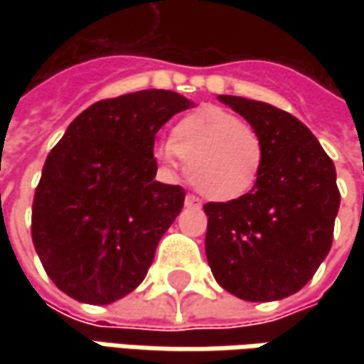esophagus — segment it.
Here are the masks:
<instances>
[{
  "mask_svg": "<svg viewBox=\"0 0 364 364\" xmlns=\"http://www.w3.org/2000/svg\"><path fill=\"white\" fill-rule=\"evenodd\" d=\"M184 204H186V206H194V208H198V206H200V200H198L194 194H188V196L184 198Z\"/></svg>",
  "mask_w": 364,
  "mask_h": 364,
  "instance_id": "1",
  "label": "esophagus"
}]
</instances>
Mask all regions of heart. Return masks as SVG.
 <instances>
[{
	"mask_svg": "<svg viewBox=\"0 0 364 364\" xmlns=\"http://www.w3.org/2000/svg\"><path fill=\"white\" fill-rule=\"evenodd\" d=\"M156 156L168 168L180 158L190 184L203 196L229 203L255 188L265 166V141L231 111L200 107L176 123L170 141L161 144Z\"/></svg>",
	"mask_w": 364,
	"mask_h": 364,
	"instance_id": "heart-1",
	"label": "heart"
}]
</instances>
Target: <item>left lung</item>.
Listing matches in <instances>:
<instances>
[{
	"instance_id": "8db88e82",
	"label": "left lung",
	"mask_w": 364,
	"mask_h": 364,
	"mask_svg": "<svg viewBox=\"0 0 364 364\" xmlns=\"http://www.w3.org/2000/svg\"><path fill=\"white\" fill-rule=\"evenodd\" d=\"M218 101L261 133L265 166L243 198L204 204L206 259L232 296L284 300L328 255L341 206L336 170L312 132L287 111L231 95Z\"/></svg>"
}]
</instances>
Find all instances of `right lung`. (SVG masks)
<instances>
[{"label":"right lung","instance_id":"1","mask_svg":"<svg viewBox=\"0 0 364 364\" xmlns=\"http://www.w3.org/2000/svg\"><path fill=\"white\" fill-rule=\"evenodd\" d=\"M192 105L161 89L105 99L52 147L32 204V241L66 296L105 306L144 282L186 196L154 180L156 133Z\"/></svg>","mask_w":364,"mask_h":364}]
</instances>
